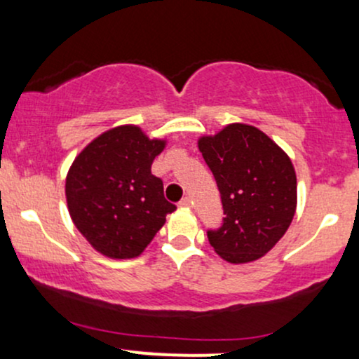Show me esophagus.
<instances>
[{
	"instance_id": "obj_1",
	"label": "esophagus",
	"mask_w": 359,
	"mask_h": 359,
	"mask_svg": "<svg viewBox=\"0 0 359 359\" xmlns=\"http://www.w3.org/2000/svg\"><path fill=\"white\" fill-rule=\"evenodd\" d=\"M180 208H192V199H191V197H184V199L180 201Z\"/></svg>"
}]
</instances>
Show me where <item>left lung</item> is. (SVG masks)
<instances>
[{
	"label": "left lung",
	"mask_w": 359,
	"mask_h": 359,
	"mask_svg": "<svg viewBox=\"0 0 359 359\" xmlns=\"http://www.w3.org/2000/svg\"><path fill=\"white\" fill-rule=\"evenodd\" d=\"M197 147L216 179L226 214L217 231H208L214 251L234 265L265 257L287 233L297 209L290 156L245 123L204 135Z\"/></svg>",
	"instance_id": "8db88e82"
}]
</instances>
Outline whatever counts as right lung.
Wrapping results in <instances>:
<instances>
[{"label": "right lung", "mask_w": 359, "mask_h": 359, "mask_svg": "<svg viewBox=\"0 0 359 359\" xmlns=\"http://www.w3.org/2000/svg\"><path fill=\"white\" fill-rule=\"evenodd\" d=\"M167 140L148 138L137 125L101 133L74 158L65 177L71 219L102 257L137 258L165 224L175 205L151 174Z\"/></svg>", "instance_id": "right-lung-1"}]
</instances>
